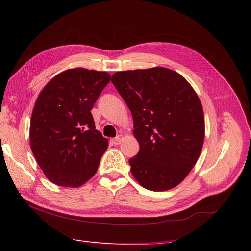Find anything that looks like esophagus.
<instances>
[{"label": "esophagus", "instance_id": "1", "mask_svg": "<svg viewBox=\"0 0 251 251\" xmlns=\"http://www.w3.org/2000/svg\"><path fill=\"white\" fill-rule=\"evenodd\" d=\"M122 140H124V135H122V134H119L118 136L115 137V139H112V143H114L115 145H119Z\"/></svg>", "mask_w": 251, "mask_h": 251}]
</instances>
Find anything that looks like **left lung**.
Returning <instances> with one entry per match:
<instances>
[{
	"label": "left lung",
	"instance_id": "8db88e82",
	"mask_svg": "<svg viewBox=\"0 0 251 251\" xmlns=\"http://www.w3.org/2000/svg\"><path fill=\"white\" fill-rule=\"evenodd\" d=\"M114 83L134 122L140 151L129 163L146 190L168 191L195 166L204 140V118L198 95L186 79L163 67L118 71Z\"/></svg>",
	"mask_w": 251,
	"mask_h": 251
}]
</instances>
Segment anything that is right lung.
<instances>
[{"label":"right lung","mask_w":251,"mask_h":251,"mask_svg":"<svg viewBox=\"0 0 251 251\" xmlns=\"http://www.w3.org/2000/svg\"><path fill=\"white\" fill-rule=\"evenodd\" d=\"M109 81L106 71L67 69L40 92L30 121V147L56 185L79 187L96 173L108 140L95 130L91 110Z\"/></svg>","instance_id":"1"}]
</instances>
